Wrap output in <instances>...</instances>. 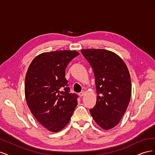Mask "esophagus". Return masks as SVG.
<instances>
[{
  "mask_svg": "<svg viewBox=\"0 0 155 155\" xmlns=\"http://www.w3.org/2000/svg\"><path fill=\"white\" fill-rule=\"evenodd\" d=\"M85 92L84 91H83L82 92H81L80 93H79V96H80L81 97H82V96H83L84 95H85Z\"/></svg>",
  "mask_w": 155,
  "mask_h": 155,
  "instance_id": "esophagus-1",
  "label": "esophagus"
}]
</instances>
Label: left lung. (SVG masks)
Masks as SVG:
<instances>
[{"label": "left lung", "instance_id": "obj_1", "mask_svg": "<svg viewBox=\"0 0 155 155\" xmlns=\"http://www.w3.org/2000/svg\"><path fill=\"white\" fill-rule=\"evenodd\" d=\"M94 74L97 100L91 114L100 127L118 125L129 105L131 80L127 67L120 56L104 49H83Z\"/></svg>", "mask_w": 155, "mask_h": 155}]
</instances>
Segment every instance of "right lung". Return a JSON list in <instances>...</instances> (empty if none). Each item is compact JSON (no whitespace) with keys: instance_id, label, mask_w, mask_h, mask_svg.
Segmentation results:
<instances>
[{"instance_id":"1","label":"right lung","mask_w":155,"mask_h":155,"mask_svg":"<svg viewBox=\"0 0 155 155\" xmlns=\"http://www.w3.org/2000/svg\"><path fill=\"white\" fill-rule=\"evenodd\" d=\"M79 54L76 50L42 53L33 59L27 70V105L36 120L51 132H59L68 124L78 105V96L69 93L65 70Z\"/></svg>"}]
</instances>
